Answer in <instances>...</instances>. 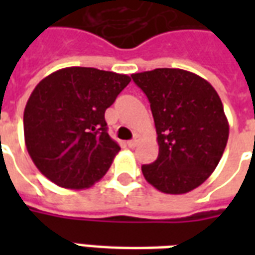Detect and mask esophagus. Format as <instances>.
I'll use <instances>...</instances> for the list:
<instances>
[{
  "instance_id": "34e87169",
  "label": "esophagus",
  "mask_w": 255,
  "mask_h": 255,
  "mask_svg": "<svg viewBox=\"0 0 255 255\" xmlns=\"http://www.w3.org/2000/svg\"><path fill=\"white\" fill-rule=\"evenodd\" d=\"M136 144H138V139H132V140H128L127 142V146L128 147H131V149H133Z\"/></svg>"
}]
</instances>
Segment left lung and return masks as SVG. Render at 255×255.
<instances>
[{"label":"left lung","instance_id":"8db88e82","mask_svg":"<svg viewBox=\"0 0 255 255\" xmlns=\"http://www.w3.org/2000/svg\"><path fill=\"white\" fill-rule=\"evenodd\" d=\"M149 98L158 157L142 165L144 179L158 191L186 194L199 187L221 160L230 126L213 86L179 68L132 73Z\"/></svg>","mask_w":255,"mask_h":255}]
</instances>
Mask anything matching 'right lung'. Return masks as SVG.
<instances>
[{
    "mask_svg": "<svg viewBox=\"0 0 255 255\" xmlns=\"http://www.w3.org/2000/svg\"><path fill=\"white\" fill-rule=\"evenodd\" d=\"M131 82L128 75L68 67L42 79L24 109L27 151L60 187H91L111 168L120 146L109 136L105 111Z\"/></svg>",
    "mask_w": 255,
    "mask_h": 255,
    "instance_id": "add662e5",
    "label": "right lung"
}]
</instances>
